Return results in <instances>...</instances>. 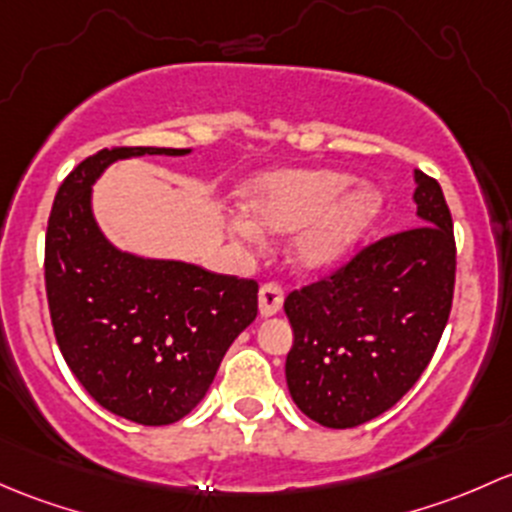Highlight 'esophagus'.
<instances>
[{"instance_id":"esophagus-1","label":"esophagus","mask_w":512,"mask_h":512,"mask_svg":"<svg viewBox=\"0 0 512 512\" xmlns=\"http://www.w3.org/2000/svg\"><path fill=\"white\" fill-rule=\"evenodd\" d=\"M281 305H283L281 286H276V283H266V286H261V291H258V313H261L263 318L276 315L278 310H281Z\"/></svg>"}]
</instances>
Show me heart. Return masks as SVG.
Here are the masks:
<instances>
[{"instance_id":"heart-1","label":"heart","mask_w":512,"mask_h":512,"mask_svg":"<svg viewBox=\"0 0 512 512\" xmlns=\"http://www.w3.org/2000/svg\"><path fill=\"white\" fill-rule=\"evenodd\" d=\"M350 183L337 170H273L244 189V217L231 221L239 241H256L258 231L291 234V258L303 271L337 266L362 239L382 209L372 184Z\"/></svg>"}]
</instances>
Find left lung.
<instances>
[{
	"label": "left lung",
	"instance_id": "8db88e82",
	"mask_svg": "<svg viewBox=\"0 0 512 512\" xmlns=\"http://www.w3.org/2000/svg\"><path fill=\"white\" fill-rule=\"evenodd\" d=\"M416 224L362 249L283 303L293 328L286 382L328 429L392 409L434 357L456 281L453 221L439 182L414 170Z\"/></svg>",
	"mask_w": 512,
	"mask_h": 512
}]
</instances>
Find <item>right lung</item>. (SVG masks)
I'll return each instance as SVG.
<instances>
[{"label":"right lung","instance_id":"right-lung-1","mask_svg":"<svg viewBox=\"0 0 512 512\" xmlns=\"http://www.w3.org/2000/svg\"><path fill=\"white\" fill-rule=\"evenodd\" d=\"M189 152H96L63 179L46 229V298L63 360L100 407L142 426L192 412L258 313L256 281L120 251L100 231L93 184L113 162Z\"/></svg>","mask_w":512,"mask_h":512}]
</instances>
